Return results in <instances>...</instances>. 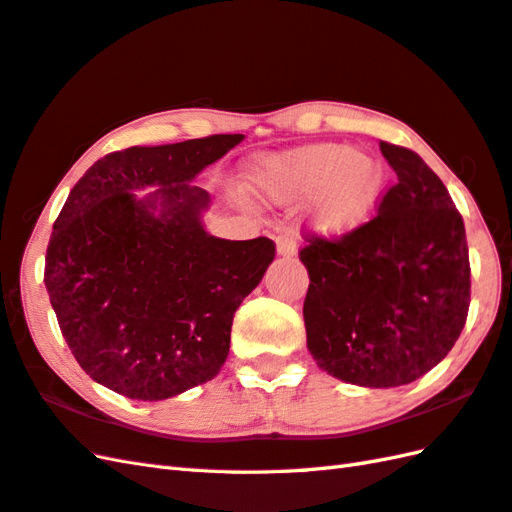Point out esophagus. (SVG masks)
Here are the masks:
<instances>
[{"label": "esophagus", "mask_w": 512, "mask_h": 512, "mask_svg": "<svg viewBox=\"0 0 512 512\" xmlns=\"http://www.w3.org/2000/svg\"><path fill=\"white\" fill-rule=\"evenodd\" d=\"M296 251H298V244H296L292 235H287V233L279 235V238H277V253L281 257H294Z\"/></svg>", "instance_id": "1"}]
</instances>
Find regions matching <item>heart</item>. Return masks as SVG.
<instances>
[{
	"label": "heart",
	"instance_id": "obj_1",
	"mask_svg": "<svg viewBox=\"0 0 512 512\" xmlns=\"http://www.w3.org/2000/svg\"><path fill=\"white\" fill-rule=\"evenodd\" d=\"M259 186L279 201L318 194L311 212L313 229L342 238L374 212L383 188V166L372 155L352 153L342 144H316L266 162Z\"/></svg>",
	"mask_w": 512,
	"mask_h": 512
}]
</instances>
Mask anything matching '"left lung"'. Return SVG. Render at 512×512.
Here are the masks:
<instances>
[{
	"label": "left lung",
	"instance_id": "1",
	"mask_svg": "<svg viewBox=\"0 0 512 512\" xmlns=\"http://www.w3.org/2000/svg\"><path fill=\"white\" fill-rule=\"evenodd\" d=\"M398 183L376 216L337 240L305 235L307 346L324 372L400 387L445 359L471 296L463 216L415 151L381 142Z\"/></svg>",
	"mask_w": 512,
	"mask_h": 512
}]
</instances>
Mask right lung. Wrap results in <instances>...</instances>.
<instances>
[{
    "mask_svg": "<svg viewBox=\"0 0 512 512\" xmlns=\"http://www.w3.org/2000/svg\"><path fill=\"white\" fill-rule=\"evenodd\" d=\"M242 140L114 151L73 186L49 238L45 287L75 361L99 385L151 402L220 372L235 309L272 264L274 242L209 235V194L190 181ZM144 187L158 190L138 200Z\"/></svg>",
    "mask_w": 512,
    "mask_h": 512,
    "instance_id": "add662e5",
    "label": "right lung"
}]
</instances>
